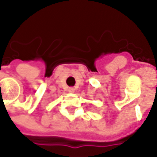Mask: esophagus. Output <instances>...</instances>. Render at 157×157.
<instances>
[{
	"instance_id": "obj_1",
	"label": "esophagus",
	"mask_w": 157,
	"mask_h": 157,
	"mask_svg": "<svg viewBox=\"0 0 157 157\" xmlns=\"http://www.w3.org/2000/svg\"><path fill=\"white\" fill-rule=\"evenodd\" d=\"M69 92H70V93H74V92H75V88H74V87H70L69 88Z\"/></svg>"
}]
</instances>
